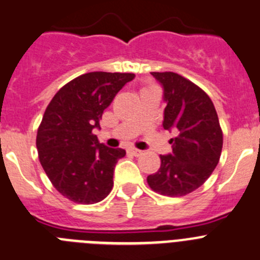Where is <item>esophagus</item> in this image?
Instances as JSON below:
<instances>
[{
    "label": "esophagus",
    "instance_id": "esophagus-1",
    "mask_svg": "<svg viewBox=\"0 0 260 260\" xmlns=\"http://www.w3.org/2000/svg\"><path fill=\"white\" fill-rule=\"evenodd\" d=\"M128 152H129L131 155H133V156H140V155H142L141 150L135 149V147H129V149H128Z\"/></svg>",
    "mask_w": 260,
    "mask_h": 260
}]
</instances>
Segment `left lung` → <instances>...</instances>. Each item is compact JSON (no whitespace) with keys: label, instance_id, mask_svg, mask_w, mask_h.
Instances as JSON below:
<instances>
[{"label":"left lung","instance_id":"obj_1","mask_svg":"<svg viewBox=\"0 0 260 260\" xmlns=\"http://www.w3.org/2000/svg\"><path fill=\"white\" fill-rule=\"evenodd\" d=\"M163 87L164 129L174 131L172 154L160 155V168L147 177L150 187L177 198L200 187L213 173L222 152L223 135L210 97L200 87L172 72L151 73Z\"/></svg>","mask_w":260,"mask_h":260}]
</instances>
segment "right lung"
Returning a JSON list of instances; mask_svg holds the SVG:
<instances>
[{
	"label": "right lung",
	"instance_id": "obj_1",
	"mask_svg": "<svg viewBox=\"0 0 260 260\" xmlns=\"http://www.w3.org/2000/svg\"><path fill=\"white\" fill-rule=\"evenodd\" d=\"M133 78L132 73L79 75L46 109L36 141L41 166L55 188L74 203H99L113 188L114 168L125 150L100 144L93 129H101L104 110Z\"/></svg>",
	"mask_w": 260,
	"mask_h": 260
}]
</instances>
